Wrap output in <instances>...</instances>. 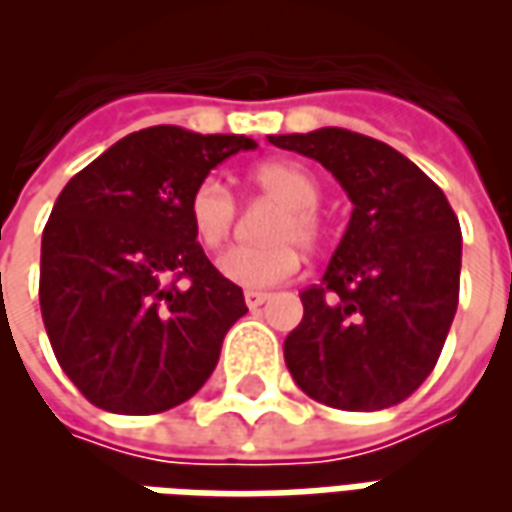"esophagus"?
<instances>
[{"mask_svg":"<svg viewBox=\"0 0 512 512\" xmlns=\"http://www.w3.org/2000/svg\"><path fill=\"white\" fill-rule=\"evenodd\" d=\"M244 299H246V307H249V310H257V307H263V304H266L271 296H268V293H263V290H246Z\"/></svg>","mask_w":512,"mask_h":512,"instance_id":"1","label":"esophagus"}]
</instances>
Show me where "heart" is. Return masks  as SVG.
Masks as SVG:
<instances>
[{
    "mask_svg": "<svg viewBox=\"0 0 512 512\" xmlns=\"http://www.w3.org/2000/svg\"><path fill=\"white\" fill-rule=\"evenodd\" d=\"M252 189L266 200L279 202V211L271 213L263 246H235L219 257L224 279L241 288H274L299 271V246L315 249L326 235V222L318 213L321 186L310 169L293 161H263L249 169ZM189 222L205 249H222L233 233L235 200L216 178H202L189 197Z\"/></svg>",
    "mask_w": 512,
    "mask_h": 512,
    "instance_id": "heart-1",
    "label": "heart"
}]
</instances>
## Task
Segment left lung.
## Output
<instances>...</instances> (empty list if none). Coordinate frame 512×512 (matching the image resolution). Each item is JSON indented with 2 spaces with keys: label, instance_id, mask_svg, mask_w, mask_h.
Listing matches in <instances>:
<instances>
[{
  "label": "left lung",
  "instance_id": "8db88e82",
  "mask_svg": "<svg viewBox=\"0 0 512 512\" xmlns=\"http://www.w3.org/2000/svg\"><path fill=\"white\" fill-rule=\"evenodd\" d=\"M268 142L315 158L354 202L321 285L301 290L290 376L332 408L395 406L436 367L458 310V216L414 161L373 136L318 128Z\"/></svg>",
  "mask_w": 512,
  "mask_h": 512
}]
</instances>
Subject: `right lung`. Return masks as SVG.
<instances>
[{
    "label": "right lung",
    "mask_w": 512,
    "mask_h": 512,
    "mask_svg": "<svg viewBox=\"0 0 512 512\" xmlns=\"http://www.w3.org/2000/svg\"><path fill=\"white\" fill-rule=\"evenodd\" d=\"M257 142L153 126L73 175L40 244V312L57 362L93 406L158 414L197 395L244 293L205 257L189 197Z\"/></svg>",
    "instance_id": "add662e5"
}]
</instances>
